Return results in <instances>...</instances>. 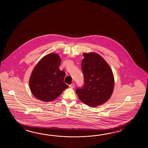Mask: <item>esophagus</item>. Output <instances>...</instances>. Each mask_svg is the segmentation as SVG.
Wrapping results in <instances>:
<instances>
[{"label":"esophagus","instance_id":"34e87169","mask_svg":"<svg viewBox=\"0 0 148 148\" xmlns=\"http://www.w3.org/2000/svg\"><path fill=\"white\" fill-rule=\"evenodd\" d=\"M74 87H75V84H74V83H73V84H71V85H69L70 88H74Z\"/></svg>","mask_w":148,"mask_h":148}]
</instances>
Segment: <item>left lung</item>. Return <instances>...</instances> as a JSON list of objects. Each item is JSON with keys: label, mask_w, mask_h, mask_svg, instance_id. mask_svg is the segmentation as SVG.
Masks as SVG:
<instances>
[{"label": "left lung", "mask_w": 148, "mask_h": 148, "mask_svg": "<svg viewBox=\"0 0 148 148\" xmlns=\"http://www.w3.org/2000/svg\"><path fill=\"white\" fill-rule=\"evenodd\" d=\"M83 56L82 69L85 84L75 91L83 103L97 107L107 101L113 94V73L107 62L97 53H84Z\"/></svg>", "instance_id": "8db88e82"}]
</instances>
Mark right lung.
<instances>
[{"label":"right lung","mask_w":148,"mask_h":148,"mask_svg":"<svg viewBox=\"0 0 148 148\" xmlns=\"http://www.w3.org/2000/svg\"><path fill=\"white\" fill-rule=\"evenodd\" d=\"M60 56L51 53L38 61L31 73L29 86L35 97L44 102L56 99L68 86L64 82L66 73L60 70Z\"/></svg>","instance_id":"1"}]
</instances>
